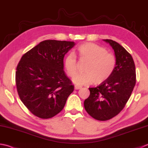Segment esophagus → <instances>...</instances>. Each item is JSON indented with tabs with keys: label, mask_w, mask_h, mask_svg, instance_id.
Masks as SVG:
<instances>
[{
	"label": "esophagus",
	"mask_w": 148,
	"mask_h": 148,
	"mask_svg": "<svg viewBox=\"0 0 148 148\" xmlns=\"http://www.w3.org/2000/svg\"><path fill=\"white\" fill-rule=\"evenodd\" d=\"M82 87L81 86H79V85H75L74 86V88L75 90H79V89H81Z\"/></svg>",
	"instance_id": "esophagus-1"
}]
</instances>
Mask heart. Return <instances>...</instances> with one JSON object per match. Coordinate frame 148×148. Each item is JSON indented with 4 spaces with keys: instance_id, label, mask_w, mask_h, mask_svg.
Here are the masks:
<instances>
[{
    "instance_id": "1",
    "label": "heart",
    "mask_w": 148,
    "mask_h": 148,
    "mask_svg": "<svg viewBox=\"0 0 148 148\" xmlns=\"http://www.w3.org/2000/svg\"><path fill=\"white\" fill-rule=\"evenodd\" d=\"M81 60L88 61L84 68L85 72L75 75L72 81L77 85H89L105 82L114 73L117 66L115 55L106 49L94 43H85L77 48ZM64 67L69 76L72 77L77 69V61L73 53H69L64 60Z\"/></svg>"
}]
</instances>
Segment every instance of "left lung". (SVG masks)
Returning a JSON list of instances; mask_svg holds the SVG:
<instances>
[{
	"label": "left lung",
	"mask_w": 148,
	"mask_h": 148,
	"mask_svg": "<svg viewBox=\"0 0 148 148\" xmlns=\"http://www.w3.org/2000/svg\"><path fill=\"white\" fill-rule=\"evenodd\" d=\"M112 46L117 58L114 73L95 88H89V97L84 101L86 111L98 121H108L124 108L136 83L134 61L123 46L112 40H104Z\"/></svg>",
	"instance_id": "1"
}]
</instances>
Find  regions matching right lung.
<instances>
[{
  "label": "right lung",
  "instance_id": "1",
  "mask_svg": "<svg viewBox=\"0 0 148 148\" xmlns=\"http://www.w3.org/2000/svg\"><path fill=\"white\" fill-rule=\"evenodd\" d=\"M74 45L73 42L44 40L20 59L15 73L17 92L35 116L45 119L59 114L74 91L63 70V58Z\"/></svg>",
  "mask_w": 148,
  "mask_h": 148
}]
</instances>
